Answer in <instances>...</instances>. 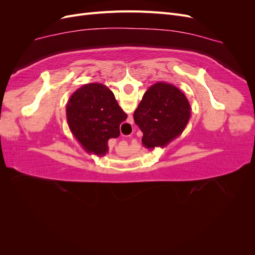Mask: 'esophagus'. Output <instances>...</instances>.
<instances>
[{
  "label": "esophagus",
  "mask_w": 255,
  "mask_h": 255,
  "mask_svg": "<svg viewBox=\"0 0 255 255\" xmlns=\"http://www.w3.org/2000/svg\"><path fill=\"white\" fill-rule=\"evenodd\" d=\"M128 122H130V123L133 122V117H130V116L128 117Z\"/></svg>",
  "instance_id": "esophagus-1"
}]
</instances>
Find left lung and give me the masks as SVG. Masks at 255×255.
Here are the masks:
<instances>
[{"instance_id": "left-lung-1", "label": "left lung", "mask_w": 255, "mask_h": 255, "mask_svg": "<svg viewBox=\"0 0 255 255\" xmlns=\"http://www.w3.org/2000/svg\"><path fill=\"white\" fill-rule=\"evenodd\" d=\"M190 110L186 96L174 85H152L134 113L135 123L143 133L144 148H164L179 137L189 121Z\"/></svg>"}]
</instances>
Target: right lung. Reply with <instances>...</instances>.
<instances>
[{
    "mask_svg": "<svg viewBox=\"0 0 255 255\" xmlns=\"http://www.w3.org/2000/svg\"><path fill=\"white\" fill-rule=\"evenodd\" d=\"M67 122L83 149L104 156L109 141L120 135L121 122L128 118L113 91L101 83H89L76 89L66 107Z\"/></svg>",
    "mask_w": 255,
    "mask_h": 255,
    "instance_id": "right-lung-1",
    "label": "right lung"
}]
</instances>
